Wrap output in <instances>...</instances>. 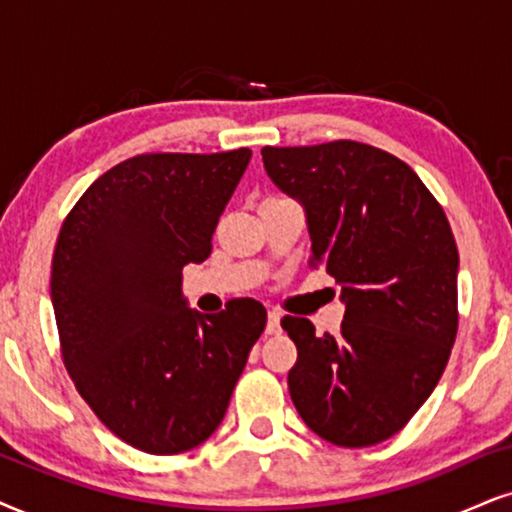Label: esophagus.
I'll return each instance as SVG.
<instances>
[{"instance_id": "1", "label": "esophagus", "mask_w": 512, "mask_h": 512, "mask_svg": "<svg viewBox=\"0 0 512 512\" xmlns=\"http://www.w3.org/2000/svg\"><path fill=\"white\" fill-rule=\"evenodd\" d=\"M281 312L278 309H269L267 314V333L269 335H276L278 331H281Z\"/></svg>"}]
</instances>
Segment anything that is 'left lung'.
<instances>
[{"mask_svg": "<svg viewBox=\"0 0 512 512\" xmlns=\"http://www.w3.org/2000/svg\"><path fill=\"white\" fill-rule=\"evenodd\" d=\"M304 208L312 264L340 283V333L283 316L297 347L288 390L309 430L359 449L409 423L442 378L458 331V250L442 205L394 155L359 141L262 148Z\"/></svg>", "mask_w": 512, "mask_h": 512, "instance_id": "obj_1", "label": "left lung"}]
</instances>
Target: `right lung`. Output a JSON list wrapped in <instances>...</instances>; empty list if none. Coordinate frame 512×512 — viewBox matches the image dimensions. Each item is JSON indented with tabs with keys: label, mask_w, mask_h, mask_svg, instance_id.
<instances>
[{
	"label": "right lung",
	"mask_w": 512,
	"mask_h": 512,
	"mask_svg": "<svg viewBox=\"0 0 512 512\" xmlns=\"http://www.w3.org/2000/svg\"><path fill=\"white\" fill-rule=\"evenodd\" d=\"M250 155L129 158L58 234L49 286L63 364L101 423L146 454H181L219 428L267 326L250 297L200 314L181 293V269L208 260Z\"/></svg>",
	"instance_id": "1"
}]
</instances>
